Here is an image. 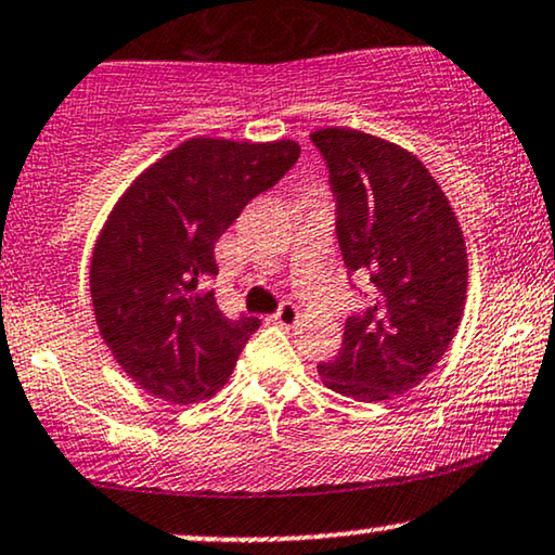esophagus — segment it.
<instances>
[{
    "mask_svg": "<svg viewBox=\"0 0 555 555\" xmlns=\"http://www.w3.org/2000/svg\"><path fill=\"white\" fill-rule=\"evenodd\" d=\"M297 318H299V310L292 305V301H282V307L273 312V320H276L279 325H284V327H292L294 322H297Z\"/></svg>",
    "mask_w": 555,
    "mask_h": 555,
    "instance_id": "34e87169",
    "label": "esophagus"
}]
</instances>
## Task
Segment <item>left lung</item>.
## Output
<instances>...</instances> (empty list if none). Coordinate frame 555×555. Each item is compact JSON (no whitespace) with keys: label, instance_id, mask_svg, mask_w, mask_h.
I'll use <instances>...</instances> for the list:
<instances>
[{"label":"left lung","instance_id":"left-lung-1","mask_svg":"<svg viewBox=\"0 0 555 555\" xmlns=\"http://www.w3.org/2000/svg\"><path fill=\"white\" fill-rule=\"evenodd\" d=\"M327 168L348 279L371 292L346 318L340 353L318 363L333 391L359 402L404 395L443 359L466 305V245L455 212L420 160L348 128L310 135Z\"/></svg>","mask_w":555,"mask_h":555}]
</instances>
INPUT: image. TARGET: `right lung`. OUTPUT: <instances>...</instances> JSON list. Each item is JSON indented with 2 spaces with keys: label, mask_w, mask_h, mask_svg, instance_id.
I'll return each instance as SVG.
<instances>
[{
  "label": "right lung",
  "mask_w": 555,
  "mask_h": 555,
  "mask_svg": "<svg viewBox=\"0 0 555 555\" xmlns=\"http://www.w3.org/2000/svg\"><path fill=\"white\" fill-rule=\"evenodd\" d=\"M294 140L192 138L132 184L91 256L94 318L107 348L149 395L215 397L261 320L228 318L209 282L215 243L250 199L297 164Z\"/></svg>",
  "instance_id": "obj_1"
}]
</instances>
